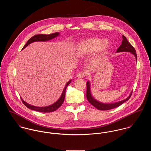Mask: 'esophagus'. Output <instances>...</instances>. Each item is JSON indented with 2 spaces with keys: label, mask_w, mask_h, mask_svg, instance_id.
<instances>
[{
  "label": "esophagus",
  "mask_w": 151,
  "mask_h": 151,
  "mask_svg": "<svg viewBox=\"0 0 151 151\" xmlns=\"http://www.w3.org/2000/svg\"><path fill=\"white\" fill-rule=\"evenodd\" d=\"M86 74L84 71H80L77 74L76 76L78 78H83L86 76Z\"/></svg>",
  "instance_id": "1"
}]
</instances>
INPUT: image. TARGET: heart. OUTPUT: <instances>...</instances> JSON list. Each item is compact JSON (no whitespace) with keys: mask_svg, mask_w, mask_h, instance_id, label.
<instances>
[{"mask_svg":"<svg viewBox=\"0 0 151 151\" xmlns=\"http://www.w3.org/2000/svg\"><path fill=\"white\" fill-rule=\"evenodd\" d=\"M109 46L108 40H102L98 38L92 37L82 40L76 47V52L78 56L83 57L90 55L94 52L100 55L106 52Z\"/></svg>","mask_w":151,"mask_h":151,"instance_id":"1","label":"heart"}]
</instances>
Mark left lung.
<instances>
[{"instance_id": "left-lung-1", "label": "left lung", "mask_w": 151, "mask_h": 151, "mask_svg": "<svg viewBox=\"0 0 151 151\" xmlns=\"http://www.w3.org/2000/svg\"><path fill=\"white\" fill-rule=\"evenodd\" d=\"M123 40L121 45L119 46V47L117 49L116 52H130L132 54H133L136 59V60H137V56L136 53V51L134 49V47L130 44L129 42L127 41L126 37L124 35L122 36ZM132 95V92L129 94V96L124 100H123L122 101H119L118 102L113 103V104H104L101 103L100 102H98L95 99H94L91 95V88H90V83L89 81L86 83V98L89 102L93 105L94 107L101 110H108L110 109H112L113 108H117L120 105H122L123 103L128 101L131 97Z\"/></svg>"}]
</instances>
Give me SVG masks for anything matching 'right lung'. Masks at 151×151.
<instances>
[{
	"label": "right lung",
	"mask_w": 151,
	"mask_h": 151,
	"mask_svg": "<svg viewBox=\"0 0 151 151\" xmlns=\"http://www.w3.org/2000/svg\"><path fill=\"white\" fill-rule=\"evenodd\" d=\"M59 35V32H55L53 34H51L49 35H45V34H38V35H35L34 36H33L32 37H31L26 43V44L24 45V46L23 47V49H24L25 47H26L28 45H29L30 43H32L34 42H37V41H49L50 40L53 39L54 38L58 37ZM71 80H70L68 83H67V84H65V86L64 88V89L63 91V92L61 95V96L60 97V98L53 104L50 105V106H45V107H37V106H32L30 104H28V103L25 102L24 101L22 100V97H21V99H22V103L24 104V105L29 108V109L33 110H35L37 111H40V112H43V113H48V112H52L55 111L56 110H57L59 107H60V106L63 104L64 101H65V89L67 88V86L70 84Z\"/></svg>",
	"instance_id": "obj_1"
}]
</instances>
